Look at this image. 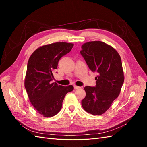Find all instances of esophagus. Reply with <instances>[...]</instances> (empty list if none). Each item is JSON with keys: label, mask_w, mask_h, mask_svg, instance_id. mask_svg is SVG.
<instances>
[{"label": "esophagus", "mask_w": 147, "mask_h": 147, "mask_svg": "<svg viewBox=\"0 0 147 147\" xmlns=\"http://www.w3.org/2000/svg\"><path fill=\"white\" fill-rule=\"evenodd\" d=\"M79 88H80V87L77 86L76 85H74V89H75V90H77V89H79Z\"/></svg>", "instance_id": "34e87169"}]
</instances>
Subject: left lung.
I'll return each mask as SVG.
<instances>
[{"label": "left lung", "mask_w": 147, "mask_h": 147, "mask_svg": "<svg viewBox=\"0 0 147 147\" xmlns=\"http://www.w3.org/2000/svg\"><path fill=\"white\" fill-rule=\"evenodd\" d=\"M80 54L92 72H97L95 86H86L82 105L94 115L105 113L119 96L124 82L121 59L115 49L100 41L84 43Z\"/></svg>", "instance_id": "left-lung-1"}]
</instances>
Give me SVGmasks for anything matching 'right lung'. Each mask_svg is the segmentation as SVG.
I'll return each mask as SVG.
<instances>
[{"instance_id":"add662e5","label":"right lung","mask_w":147,"mask_h":147,"mask_svg":"<svg viewBox=\"0 0 147 147\" xmlns=\"http://www.w3.org/2000/svg\"><path fill=\"white\" fill-rule=\"evenodd\" d=\"M73 46L66 42L49 44L37 48L29 57L24 86L30 103L43 117H52L58 113L65 96L74 90L72 85L52 83L59 59Z\"/></svg>"}]
</instances>
